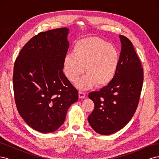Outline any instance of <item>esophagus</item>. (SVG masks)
I'll list each match as a JSON object with an SVG mask.
<instances>
[{"label": "esophagus", "instance_id": "obj_1", "mask_svg": "<svg viewBox=\"0 0 159 159\" xmlns=\"http://www.w3.org/2000/svg\"><path fill=\"white\" fill-rule=\"evenodd\" d=\"M78 95H79V98L80 99H84L85 97V93L84 92H83V91H80L78 92Z\"/></svg>", "mask_w": 159, "mask_h": 159}]
</instances>
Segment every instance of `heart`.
Wrapping results in <instances>:
<instances>
[{"label":"heart","instance_id":"heart-1","mask_svg":"<svg viewBox=\"0 0 159 159\" xmlns=\"http://www.w3.org/2000/svg\"><path fill=\"white\" fill-rule=\"evenodd\" d=\"M120 61V54L114 45L98 37H89L77 41L73 53L67 54L63 60L64 74L71 82H75L84 73L86 74L75 85L88 89L106 85L115 77Z\"/></svg>","mask_w":159,"mask_h":159}]
</instances>
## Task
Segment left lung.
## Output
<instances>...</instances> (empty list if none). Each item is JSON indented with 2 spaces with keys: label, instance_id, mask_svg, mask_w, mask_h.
<instances>
[{
  "label": "left lung",
  "instance_id": "8db88e82",
  "mask_svg": "<svg viewBox=\"0 0 159 159\" xmlns=\"http://www.w3.org/2000/svg\"><path fill=\"white\" fill-rule=\"evenodd\" d=\"M121 51L117 71L107 85L89 93L94 109L88 117L95 132L108 135L124 127L138 106L143 82V69L132 42L119 35Z\"/></svg>",
  "mask_w": 159,
  "mask_h": 159
}]
</instances>
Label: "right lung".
<instances>
[{
  "mask_svg": "<svg viewBox=\"0 0 159 159\" xmlns=\"http://www.w3.org/2000/svg\"><path fill=\"white\" fill-rule=\"evenodd\" d=\"M68 28L38 34L19 53L14 66V99L19 114L33 129L54 132L64 123L78 91L64 75Z\"/></svg>",
  "mask_w": 159,
  "mask_h": 159,
  "instance_id": "right-lung-1",
  "label": "right lung"
}]
</instances>
